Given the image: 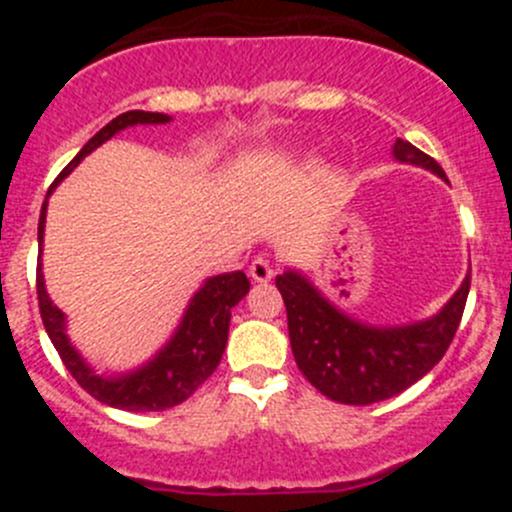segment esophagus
<instances>
[{
  "label": "esophagus",
  "instance_id": "obj_1",
  "mask_svg": "<svg viewBox=\"0 0 512 512\" xmlns=\"http://www.w3.org/2000/svg\"><path fill=\"white\" fill-rule=\"evenodd\" d=\"M275 265H272V260H267V257H255L250 265V277L255 282H270L272 277H275Z\"/></svg>",
  "mask_w": 512,
  "mask_h": 512
}]
</instances>
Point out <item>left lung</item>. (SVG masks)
Here are the masks:
<instances>
[{
	"label": "left lung",
	"mask_w": 512,
	"mask_h": 512,
	"mask_svg": "<svg viewBox=\"0 0 512 512\" xmlns=\"http://www.w3.org/2000/svg\"><path fill=\"white\" fill-rule=\"evenodd\" d=\"M394 158L446 178L441 165L409 141L396 138ZM275 282L285 299L289 344L299 371L327 399L369 406L409 389L443 359L466 309L471 272L441 312L404 327H371L349 317L294 270L282 272Z\"/></svg>",
	"instance_id": "obj_1"
}]
</instances>
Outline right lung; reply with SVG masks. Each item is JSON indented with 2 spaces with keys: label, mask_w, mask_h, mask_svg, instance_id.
<instances>
[{
  "label": "right lung",
  "mask_w": 512,
  "mask_h": 512,
  "mask_svg": "<svg viewBox=\"0 0 512 512\" xmlns=\"http://www.w3.org/2000/svg\"><path fill=\"white\" fill-rule=\"evenodd\" d=\"M168 121H173V118L165 116V113L151 111H126L121 116H116L56 175V180L49 188V195L81 160L89 156L91 151H96L101 143H106L108 138L116 136L118 131H123L128 126H138V123H143V126L153 123L156 126V123ZM46 205L49 203L44 200L39 215V252L41 242H44ZM247 292H250V280L240 270L208 277L205 285L190 299L188 309H185L173 337L168 339V344L148 364L138 366L136 371H128V374L101 376L86 364L84 356L76 352L74 344L69 342L64 312L46 294L41 262L36 267V294H39L41 322H44L46 334H49L51 344L59 352L64 366L79 381L81 389L89 391L96 401L123 411H165L183 404L188 396H193L198 391V386L205 384L208 376L218 369L227 344L230 312Z\"/></svg>",
  "instance_id": "right-lung-1"
}]
</instances>
